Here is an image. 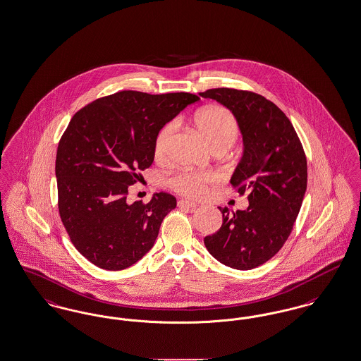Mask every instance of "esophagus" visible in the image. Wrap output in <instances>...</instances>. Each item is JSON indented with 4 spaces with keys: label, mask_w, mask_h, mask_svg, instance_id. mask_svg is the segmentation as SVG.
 Instances as JSON below:
<instances>
[{
    "label": "esophagus",
    "mask_w": 361,
    "mask_h": 361,
    "mask_svg": "<svg viewBox=\"0 0 361 361\" xmlns=\"http://www.w3.org/2000/svg\"><path fill=\"white\" fill-rule=\"evenodd\" d=\"M178 207H188V208H195V207H197V203H195V202H190V200H187V199H181V200H178Z\"/></svg>",
    "instance_id": "1"
}]
</instances>
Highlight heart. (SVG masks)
Returning <instances> with one entry per match:
<instances>
[{"instance_id":"1","label":"heart","mask_w":361,"mask_h":361,"mask_svg":"<svg viewBox=\"0 0 361 361\" xmlns=\"http://www.w3.org/2000/svg\"><path fill=\"white\" fill-rule=\"evenodd\" d=\"M195 126L200 135L206 139L211 150L230 149L238 135V124L233 114L224 106H208L195 116ZM174 123L166 124L157 135L154 157L162 162L168 158L169 146L174 134ZM218 183V177L212 173L180 172L169 180L173 190L192 199L206 196L208 189Z\"/></svg>"}]
</instances>
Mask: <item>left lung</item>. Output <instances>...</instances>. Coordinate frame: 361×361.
<instances>
[{"label":"left lung","instance_id":"8db88e82","mask_svg":"<svg viewBox=\"0 0 361 361\" xmlns=\"http://www.w3.org/2000/svg\"><path fill=\"white\" fill-rule=\"evenodd\" d=\"M228 108L240 127L243 154L230 184L247 192L249 207L224 215L222 227L207 235L212 257L226 267L247 271L267 262L291 234L307 188V161L284 112L261 94L230 87L199 93Z\"/></svg>","mask_w":361,"mask_h":361}]
</instances>
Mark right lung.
I'll return each mask as SVG.
<instances>
[{
	"instance_id": "add662e5",
	"label": "right lung",
	"mask_w": 361,
	"mask_h": 361,
	"mask_svg": "<svg viewBox=\"0 0 361 361\" xmlns=\"http://www.w3.org/2000/svg\"><path fill=\"white\" fill-rule=\"evenodd\" d=\"M197 100L184 92L121 90L71 118L56 152L58 208L70 240L96 267L126 269L154 246L176 197L159 192L130 204L128 188L153 164L161 128Z\"/></svg>"
}]
</instances>
